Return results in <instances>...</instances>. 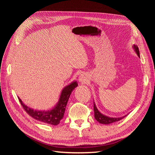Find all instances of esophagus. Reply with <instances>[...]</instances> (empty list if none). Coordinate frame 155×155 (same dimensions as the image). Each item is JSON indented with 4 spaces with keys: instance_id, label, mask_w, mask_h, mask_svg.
I'll use <instances>...</instances> for the list:
<instances>
[{
    "instance_id": "34e87169",
    "label": "esophagus",
    "mask_w": 155,
    "mask_h": 155,
    "mask_svg": "<svg viewBox=\"0 0 155 155\" xmlns=\"http://www.w3.org/2000/svg\"><path fill=\"white\" fill-rule=\"evenodd\" d=\"M79 81H80L82 83H86L87 82V79L86 77L84 76V75H83V74L80 75V76L79 77Z\"/></svg>"
}]
</instances>
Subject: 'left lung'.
I'll return each mask as SVG.
<instances>
[{"label": "left lung", "mask_w": 155, "mask_h": 155, "mask_svg": "<svg viewBox=\"0 0 155 155\" xmlns=\"http://www.w3.org/2000/svg\"><path fill=\"white\" fill-rule=\"evenodd\" d=\"M134 48L135 49L136 52H137V55L140 57V52H139V49L137 46L134 45ZM94 117L96 120L100 122V124H110L112 123L116 122V121H118L121 120L122 118H124V117H121V118H109V117H107L104 114H102L101 113L98 111L97 109V108L94 103Z\"/></svg>", "instance_id": "obj_1"}]
</instances>
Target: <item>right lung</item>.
<instances>
[{"label": "right lung", "instance_id": "1", "mask_svg": "<svg viewBox=\"0 0 155 155\" xmlns=\"http://www.w3.org/2000/svg\"><path fill=\"white\" fill-rule=\"evenodd\" d=\"M77 86V82L75 81L64 88L61 92V94L59 101L57 106L52 110L48 111L34 110V109H30V107H27L23 104L19 97L18 98L23 109L32 118L39 121H42L43 123L53 125H57L59 124L61 120H62L63 118L65 109H66L67 102L70 94H71L72 91Z\"/></svg>", "mask_w": 155, "mask_h": 155}]
</instances>
